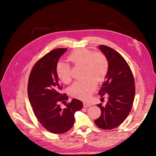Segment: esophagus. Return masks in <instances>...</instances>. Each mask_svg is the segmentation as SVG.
Segmentation results:
<instances>
[{
	"label": "esophagus",
	"instance_id": "34e87169",
	"mask_svg": "<svg viewBox=\"0 0 156 156\" xmlns=\"http://www.w3.org/2000/svg\"><path fill=\"white\" fill-rule=\"evenodd\" d=\"M91 105V104L89 103V102H83V107H89Z\"/></svg>",
	"mask_w": 156,
	"mask_h": 156
}]
</instances>
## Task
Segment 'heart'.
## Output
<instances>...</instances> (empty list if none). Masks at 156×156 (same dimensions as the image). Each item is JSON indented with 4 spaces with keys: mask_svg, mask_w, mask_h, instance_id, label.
Segmentation results:
<instances>
[{
    "mask_svg": "<svg viewBox=\"0 0 156 156\" xmlns=\"http://www.w3.org/2000/svg\"><path fill=\"white\" fill-rule=\"evenodd\" d=\"M69 58L75 65L84 66V78H86L83 81L75 82L69 88V94L73 98L87 100L96 90V81L102 82L105 78L108 69V60L102 52H94L84 48L75 50ZM56 73L63 83L68 84L71 81L70 67L67 63L58 62L56 66Z\"/></svg>",
    "mask_w": 156,
    "mask_h": 156,
    "instance_id": "obj_1",
    "label": "heart"
}]
</instances>
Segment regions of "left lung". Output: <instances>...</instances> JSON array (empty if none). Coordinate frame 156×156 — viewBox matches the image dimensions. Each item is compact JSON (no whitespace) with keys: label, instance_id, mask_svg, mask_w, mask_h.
Segmentation results:
<instances>
[{"label":"left lung","instance_id":"left-lung-1","mask_svg":"<svg viewBox=\"0 0 156 156\" xmlns=\"http://www.w3.org/2000/svg\"><path fill=\"white\" fill-rule=\"evenodd\" d=\"M99 49L108 60V69L98 94L102 97L107 94L108 98L106 105H97L101 115L94 122L102 129H111L121 125L130 112L135 94V80L128 63L119 52L104 45Z\"/></svg>","mask_w":156,"mask_h":156}]
</instances>
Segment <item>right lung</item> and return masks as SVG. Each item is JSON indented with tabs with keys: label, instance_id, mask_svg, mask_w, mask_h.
<instances>
[{
	"label": "right lung",
	"instance_id": "right-lung-1",
	"mask_svg": "<svg viewBox=\"0 0 156 156\" xmlns=\"http://www.w3.org/2000/svg\"><path fill=\"white\" fill-rule=\"evenodd\" d=\"M66 51L56 49L39 60L30 73L28 84V99L34 115L44 128L55 134H62L73 126L75 113L83 105L76 99L66 104L69 97L61 93L56 66ZM60 103L66 105L65 108L60 107Z\"/></svg>",
	"mask_w": 156,
	"mask_h": 156
}]
</instances>
